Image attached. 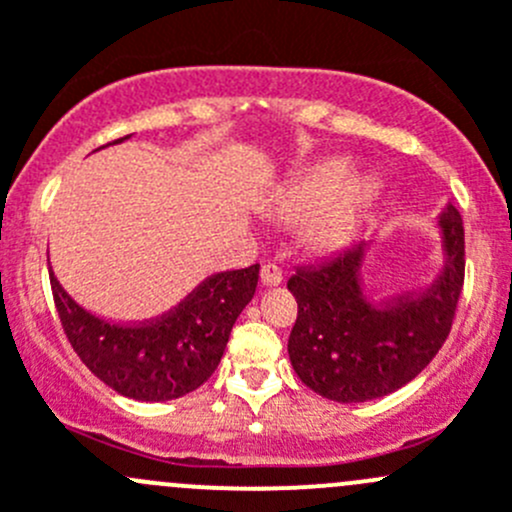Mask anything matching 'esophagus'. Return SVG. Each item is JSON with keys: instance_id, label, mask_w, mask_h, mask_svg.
<instances>
[{"instance_id": "1", "label": "esophagus", "mask_w": 512, "mask_h": 512, "mask_svg": "<svg viewBox=\"0 0 512 512\" xmlns=\"http://www.w3.org/2000/svg\"><path fill=\"white\" fill-rule=\"evenodd\" d=\"M260 277H262V285H267V287L280 285V282H282L280 265H275V262H265V265H262V270H260Z\"/></svg>"}]
</instances>
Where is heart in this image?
<instances>
[{
  "label": "heart",
  "mask_w": 512,
  "mask_h": 512,
  "mask_svg": "<svg viewBox=\"0 0 512 512\" xmlns=\"http://www.w3.org/2000/svg\"><path fill=\"white\" fill-rule=\"evenodd\" d=\"M349 183V168L344 163H329L312 170L304 178H299L297 188L292 193V213L309 218V215H323L317 218L312 227V237L317 245H337L347 235L356 210L364 203L366 190L352 188L343 196ZM343 196L342 199L338 195Z\"/></svg>",
  "instance_id": "1"
}]
</instances>
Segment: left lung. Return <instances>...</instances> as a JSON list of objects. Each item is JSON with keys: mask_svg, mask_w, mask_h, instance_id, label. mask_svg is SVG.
I'll use <instances>...</instances> for the list:
<instances>
[{"mask_svg": "<svg viewBox=\"0 0 512 512\" xmlns=\"http://www.w3.org/2000/svg\"><path fill=\"white\" fill-rule=\"evenodd\" d=\"M446 267L428 292L371 302L359 282L364 245L297 267L287 289L297 299L289 361L304 386L339 404L381 399L416 379L438 354L456 319L466 280V232L453 205L441 215Z\"/></svg>", "mask_w": 512, "mask_h": 512, "instance_id": "8db88e82", "label": "left lung"}]
</instances>
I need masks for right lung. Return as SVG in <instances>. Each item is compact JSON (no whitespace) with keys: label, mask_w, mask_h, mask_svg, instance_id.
Masks as SVG:
<instances>
[{"label":"right lung","mask_w":512,"mask_h":512,"mask_svg":"<svg viewBox=\"0 0 512 512\" xmlns=\"http://www.w3.org/2000/svg\"><path fill=\"white\" fill-rule=\"evenodd\" d=\"M257 277L260 265L220 272L170 312L141 324H116L79 307L49 272L56 312L74 352L103 384L136 401L180 399L210 379L232 324L255 294Z\"/></svg>","instance_id":"1"}]
</instances>
